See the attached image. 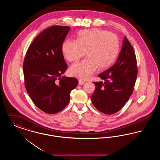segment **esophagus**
<instances>
[{
    "label": "esophagus",
    "instance_id": "obj_1",
    "mask_svg": "<svg viewBox=\"0 0 160 160\" xmlns=\"http://www.w3.org/2000/svg\"><path fill=\"white\" fill-rule=\"evenodd\" d=\"M84 83V81L82 80H78V84L79 85H83Z\"/></svg>",
    "mask_w": 160,
    "mask_h": 160
}]
</instances>
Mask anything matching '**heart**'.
I'll use <instances>...</instances> for the list:
<instances>
[{
    "label": "heart",
    "instance_id": "b5f03b06",
    "mask_svg": "<svg viewBox=\"0 0 160 160\" xmlns=\"http://www.w3.org/2000/svg\"><path fill=\"white\" fill-rule=\"evenodd\" d=\"M61 50L63 58L70 62L78 61L85 52L87 58L69 69L72 76L85 80L97 68L104 69L114 63L120 52V41L116 35L108 31L83 30L77 33L76 40H65Z\"/></svg>",
    "mask_w": 160,
    "mask_h": 160
}]
</instances>
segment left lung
<instances>
[{
  "instance_id": "8db88e82",
  "label": "left lung",
  "mask_w": 160,
  "mask_h": 160,
  "mask_svg": "<svg viewBox=\"0 0 160 160\" xmlns=\"http://www.w3.org/2000/svg\"><path fill=\"white\" fill-rule=\"evenodd\" d=\"M122 50L114 65L99 74L103 81L93 82L91 97L94 107L106 114L119 111L131 95L137 76V60L134 49L125 37Z\"/></svg>"
}]
</instances>
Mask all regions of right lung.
I'll return each mask as SVG.
<instances>
[{"instance_id":"1","label":"right lung","mask_w":160,"mask_h":160,"mask_svg":"<svg viewBox=\"0 0 160 160\" xmlns=\"http://www.w3.org/2000/svg\"><path fill=\"white\" fill-rule=\"evenodd\" d=\"M70 28L53 26L40 33L27 50L23 73L25 87L36 106L44 112L54 114L68 104L70 92L78 80L62 76L67 64L62 45Z\"/></svg>"}]
</instances>
